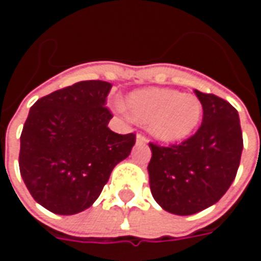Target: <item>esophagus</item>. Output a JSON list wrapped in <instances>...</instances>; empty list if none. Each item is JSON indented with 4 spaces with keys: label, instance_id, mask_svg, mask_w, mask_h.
Returning <instances> with one entry per match:
<instances>
[{
    "label": "esophagus",
    "instance_id": "esophagus-1",
    "mask_svg": "<svg viewBox=\"0 0 261 261\" xmlns=\"http://www.w3.org/2000/svg\"><path fill=\"white\" fill-rule=\"evenodd\" d=\"M148 138L145 134H142V133H138L137 134V144H147Z\"/></svg>",
    "mask_w": 261,
    "mask_h": 261
}]
</instances>
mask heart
<instances>
[{"label": "heart", "instance_id": "obj_1", "mask_svg": "<svg viewBox=\"0 0 261 261\" xmlns=\"http://www.w3.org/2000/svg\"><path fill=\"white\" fill-rule=\"evenodd\" d=\"M127 106L133 117L149 123V130L162 141H180L196 130L201 120V102L193 95L172 89L148 88L131 93Z\"/></svg>", "mask_w": 261, "mask_h": 261}]
</instances>
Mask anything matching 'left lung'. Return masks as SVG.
Listing matches in <instances>:
<instances>
[{"mask_svg":"<svg viewBox=\"0 0 261 261\" xmlns=\"http://www.w3.org/2000/svg\"><path fill=\"white\" fill-rule=\"evenodd\" d=\"M194 93L202 106L198 130L180 144L149 142L151 193L165 211L176 215L200 213L218 201L235 179L243 149L236 109L213 93Z\"/></svg>","mask_w":261,"mask_h":261,"instance_id":"8db88e82","label":"left lung"}]
</instances>
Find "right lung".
Masks as SVG:
<instances>
[{
    "label": "right lung",
    "mask_w": 261,
    "mask_h": 261,
    "mask_svg": "<svg viewBox=\"0 0 261 261\" xmlns=\"http://www.w3.org/2000/svg\"><path fill=\"white\" fill-rule=\"evenodd\" d=\"M112 84L81 81L40 97L20 134L19 170L32 197L60 215L89 208L110 173L136 144V134L108 127Z\"/></svg>",
    "instance_id": "add662e5"
}]
</instances>
